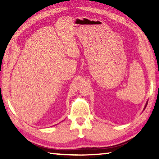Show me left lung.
<instances>
[{
    "label": "left lung",
    "mask_w": 159,
    "mask_h": 159,
    "mask_svg": "<svg viewBox=\"0 0 159 159\" xmlns=\"http://www.w3.org/2000/svg\"><path fill=\"white\" fill-rule=\"evenodd\" d=\"M147 103L146 104V106H145V108H146V107H147Z\"/></svg>",
    "instance_id": "8db88e82"
}]
</instances>
